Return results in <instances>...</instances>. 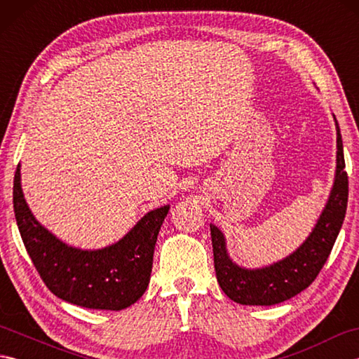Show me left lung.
<instances>
[{
  "label": "left lung",
  "instance_id": "8db88e82",
  "mask_svg": "<svg viewBox=\"0 0 359 359\" xmlns=\"http://www.w3.org/2000/svg\"><path fill=\"white\" fill-rule=\"evenodd\" d=\"M337 120V118H334ZM337 175L325 208L307 241L293 255L259 270L241 269L226 255L224 234L210 225L216 278L224 293L243 306H274L306 290L324 266L344 222L348 177L337 121Z\"/></svg>",
  "mask_w": 359,
  "mask_h": 359
}]
</instances>
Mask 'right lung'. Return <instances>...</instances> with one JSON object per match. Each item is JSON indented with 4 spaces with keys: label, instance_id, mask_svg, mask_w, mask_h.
I'll use <instances>...</instances> for the list:
<instances>
[{
    "label": "right lung",
    "instance_id": "obj_1",
    "mask_svg": "<svg viewBox=\"0 0 359 359\" xmlns=\"http://www.w3.org/2000/svg\"><path fill=\"white\" fill-rule=\"evenodd\" d=\"M170 205L149 211L123 239L103 250L67 247L36 222L20 184V165L13 179V211L40 278L60 299L97 310H121L139 301L152 270L157 236Z\"/></svg>",
    "mask_w": 359,
    "mask_h": 359
}]
</instances>
